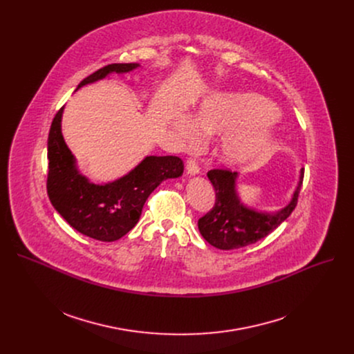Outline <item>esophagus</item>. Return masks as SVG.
<instances>
[{
    "label": "esophagus",
    "mask_w": 354,
    "mask_h": 354,
    "mask_svg": "<svg viewBox=\"0 0 354 354\" xmlns=\"http://www.w3.org/2000/svg\"><path fill=\"white\" fill-rule=\"evenodd\" d=\"M186 172L189 174V175H197L198 172H200V169H198V165H197V162L194 161V160H192V158H189L187 161H186Z\"/></svg>",
    "instance_id": "1"
}]
</instances>
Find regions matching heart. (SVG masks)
<instances>
[{
	"instance_id": "obj_1",
	"label": "heart",
	"mask_w": 354,
	"mask_h": 354,
	"mask_svg": "<svg viewBox=\"0 0 354 354\" xmlns=\"http://www.w3.org/2000/svg\"><path fill=\"white\" fill-rule=\"evenodd\" d=\"M279 116L269 100L254 92L216 93L206 97L193 116L180 113L169 126L183 147L194 145L200 131L224 134L218 157L228 167L259 160L273 145Z\"/></svg>"
}]
</instances>
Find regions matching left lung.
<instances>
[{
    "instance_id": "left-lung-1",
    "label": "left lung",
    "mask_w": 354,
    "mask_h": 354,
    "mask_svg": "<svg viewBox=\"0 0 354 354\" xmlns=\"http://www.w3.org/2000/svg\"><path fill=\"white\" fill-rule=\"evenodd\" d=\"M207 176L216 190V203L207 214L197 221L198 231L214 248L230 250L258 242L292 213L297 206L304 169L299 171V179L288 205L273 213L259 212L242 203L236 192L238 172L212 169Z\"/></svg>"
}]
</instances>
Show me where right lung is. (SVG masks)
I'll return each instance as SVG.
<instances>
[{
	"label": "right lung",
	"mask_w": 354,
	"mask_h": 354,
	"mask_svg": "<svg viewBox=\"0 0 354 354\" xmlns=\"http://www.w3.org/2000/svg\"><path fill=\"white\" fill-rule=\"evenodd\" d=\"M140 67L138 63L109 64L82 80L84 85L124 74ZM64 106L52 122L47 140V194L59 214L78 232L104 242L124 236L140 220L148 196L164 180L179 178L183 162L179 157H145L124 176L108 182L92 183L77 167V160L62 133Z\"/></svg>",
	"instance_id": "obj_1"
}]
</instances>
